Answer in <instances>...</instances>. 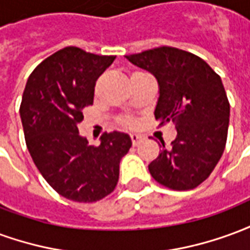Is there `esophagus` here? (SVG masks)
<instances>
[{"label": "esophagus", "instance_id": "1", "mask_svg": "<svg viewBox=\"0 0 250 250\" xmlns=\"http://www.w3.org/2000/svg\"><path fill=\"white\" fill-rule=\"evenodd\" d=\"M142 141V136L138 135V134H131V142H132V145L134 146H138Z\"/></svg>", "mask_w": 250, "mask_h": 250}]
</instances>
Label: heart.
Here are the masks:
<instances>
[{"label":"heart","mask_w":250,"mask_h":250,"mask_svg":"<svg viewBox=\"0 0 250 250\" xmlns=\"http://www.w3.org/2000/svg\"><path fill=\"white\" fill-rule=\"evenodd\" d=\"M125 125H132V122H131V120H125Z\"/></svg>","instance_id":"1"}]
</instances>
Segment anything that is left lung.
Returning a JSON list of instances; mask_svg holds the SVG:
<instances>
[{"instance_id": "8db88e82", "label": "left lung", "mask_w": 250, "mask_h": 250, "mask_svg": "<svg viewBox=\"0 0 250 250\" xmlns=\"http://www.w3.org/2000/svg\"><path fill=\"white\" fill-rule=\"evenodd\" d=\"M125 57L155 76V119L159 125L174 122L177 127L171 146L161 141L162 151L148 165L150 174L173 190L197 188L225 150L230 105L221 77L201 57L171 46Z\"/></svg>"}]
</instances>
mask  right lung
<instances>
[{
	"label": "right lung",
	"instance_id": "1",
	"mask_svg": "<svg viewBox=\"0 0 250 250\" xmlns=\"http://www.w3.org/2000/svg\"><path fill=\"white\" fill-rule=\"evenodd\" d=\"M115 56H99L66 46L32 72L20 115L30 157L48 184L64 198L96 202L114 191L120 159L132 142L112 131L89 145L79 134L83 109L93 103L98 77Z\"/></svg>",
	"mask_w": 250,
	"mask_h": 250
}]
</instances>
